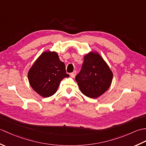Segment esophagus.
Masks as SVG:
<instances>
[{"label":"esophagus","instance_id":"34e87169","mask_svg":"<svg viewBox=\"0 0 146 146\" xmlns=\"http://www.w3.org/2000/svg\"><path fill=\"white\" fill-rule=\"evenodd\" d=\"M75 76H76V71H73V73H70V76L71 77V78H75Z\"/></svg>","mask_w":146,"mask_h":146}]
</instances>
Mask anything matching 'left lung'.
<instances>
[{
	"label": "left lung",
	"instance_id": "8db88e82",
	"mask_svg": "<svg viewBox=\"0 0 146 146\" xmlns=\"http://www.w3.org/2000/svg\"><path fill=\"white\" fill-rule=\"evenodd\" d=\"M113 73L97 51L85 55L82 70L75 80L80 91L91 98L100 97L110 88Z\"/></svg>",
	"mask_w": 146,
	"mask_h": 146
}]
</instances>
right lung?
Masks as SVG:
<instances>
[{
    "label": "right lung",
    "instance_id": "right-lung-1",
    "mask_svg": "<svg viewBox=\"0 0 146 146\" xmlns=\"http://www.w3.org/2000/svg\"><path fill=\"white\" fill-rule=\"evenodd\" d=\"M32 88L42 97L53 95L63 78L69 77L65 64L56 52L45 51L30 68L27 73Z\"/></svg>",
    "mask_w": 146,
    "mask_h": 146
}]
</instances>
